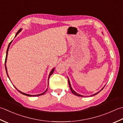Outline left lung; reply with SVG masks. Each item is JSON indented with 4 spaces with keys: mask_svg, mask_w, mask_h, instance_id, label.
<instances>
[{
    "mask_svg": "<svg viewBox=\"0 0 123 123\" xmlns=\"http://www.w3.org/2000/svg\"><path fill=\"white\" fill-rule=\"evenodd\" d=\"M68 84H69V87H70V89H71V91H72V92L74 94H75V96H79V97H84V96H82V95H81V94H78L77 93H76V92L75 91H74L73 90V89L72 88V87H71V83H70V82H69V79H68ZM104 89V87L103 88H102L101 90H100V91H101V90ZM100 91H99V92H97L96 93H95V94H92V95H91V96H95V95H97L98 93H99V92H100Z\"/></svg>",
    "mask_w": 123,
    "mask_h": 123,
    "instance_id": "obj_1",
    "label": "left lung"
}]
</instances>
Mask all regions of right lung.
Wrapping results in <instances>:
<instances>
[{
  "label": "right lung",
  "mask_w": 123,
  "mask_h": 123,
  "mask_svg": "<svg viewBox=\"0 0 123 123\" xmlns=\"http://www.w3.org/2000/svg\"><path fill=\"white\" fill-rule=\"evenodd\" d=\"M21 30H22V29H20L18 31H17V32L16 33V35H15V37L16 36H17V35L21 31ZM12 40L9 43V45H8V48H7V52H6V59H5V69H6V73H7V76H8V77H9V76H8V73H7V67H6V61H7V55H8V49H9V47H10V45H11V44L12 43ZM54 70H55V68H53L52 69V70H51V71L50 72V74H49V77H48V80H49V77H50V76L51 75H52V74L53 73H54ZM48 83H49V82H48ZM48 84H49V83H48ZM16 88V87H15ZM47 89H47V90H46V91H45V92H43V93H41V94H37V95H31V94H26V93H23V92H21L20 91H19L18 90H18V91L20 92V93H22V94H24V95H25V96H29V97H36V96H41V95H42V94H44L45 93H46V91H47Z\"/></svg>",
  "instance_id": "1"
}]
</instances>
